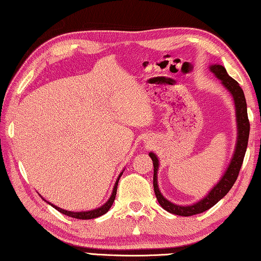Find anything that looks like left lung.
Instances as JSON below:
<instances>
[{
  "instance_id": "8db88e82",
  "label": "left lung",
  "mask_w": 261,
  "mask_h": 261,
  "mask_svg": "<svg viewBox=\"0 0 261 261\" xmlns=\"http://www.w3.org/2000/svg\"><path fill=\"white\" fill-rule=\"evenodd\" d=\"M210 71L214 74V75L220 80L222 86L224 87L230 94L232 95L233 101H234L236 107V117H237V143H236V150L233 153L232 159L230 163L225 170L224 174L222 175L214 187H213L208 194H207L204 198L196 201V203L191 205H178L174 204L172 201L168 200L164 196L161 194L160 189H159L158 185V171H159V159L155 153L150 152L148 155L152 159L153 167H154V174H153V187L154 193H155L156 199L159 204L162 206L163 210L171 213L174 215L180 216H191L196 214H200L211 207L214 206L216 203L224 197V196L230 191L232 186L234 185L236 180L240 172V169L243 162L244 154L247 151L248 146V140H249V132H250V124L248 119V113H247V102L246 98H244V93L241 87L234 79H232L228 75L225 67L220 65V64H213L210 65Z\"/></svg>"
}]
</instances>
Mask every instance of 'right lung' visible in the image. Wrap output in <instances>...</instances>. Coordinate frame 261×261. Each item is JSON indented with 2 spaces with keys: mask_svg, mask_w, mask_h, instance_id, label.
I'll use <instances>...</instances> for the list:
<instances>
[{
  "mask_svg": "<svg viewBox=\"0 0 261 261\" xmlns=\"http://www.w3.org/2000/svg\"><path fill=\"white\" fill-rule=\"evenodd\" d=\"M123 172H124V170H123ZM123 172H120L119 175H118V178H117L116 182H115V186H114V189H113V191H111V195H110L109 199H108L107 201H106V203H105L102 206H100V207H98V208H95V210L84 211V212H71V211L63 210V208H61V207H58V206H56V205H54V204L49 203V201L45 200L44 197H41V198L44 199L47 204H49L50 206L54 207L55 210H57L58 212L62 213V214H64V215H67V216H70V217H74V219H79V220H92V219H97V217L106 214V213H107V212L110 210V207L113 206L114 200H115V198H116V194H117V186H118L119 178L121 177V174H123Z\"/></svg>",
  "mask_w": 261,
  "mask_h": 261,
  "instance_id": "1",
  "label": "right lung"
}]
</instances>
